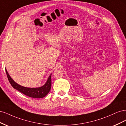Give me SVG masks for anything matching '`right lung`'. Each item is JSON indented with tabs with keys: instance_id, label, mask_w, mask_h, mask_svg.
Segmentation results:
<instances>
[{
	"instance_id": "obj_1",
	"label": "right lung",
	"mask_w": 126,
	"mask_h": 126,
	"mask_svg": "<svg viewBox=\"0 0 126 126\" xmlns=\"http://www.w3.org/2000/svg\"><path fill=\"white\" fill-rule=\"evenodd\" d=\"M8 79L10 84L15 89L22 93L26 96H29L32 98H40L45 97L49 93L51 87V74L48 78L47 83L43 86L38 88H27L21 86L16 83L12 79L6 70Z\"/></svg>"
}]
</instances>
